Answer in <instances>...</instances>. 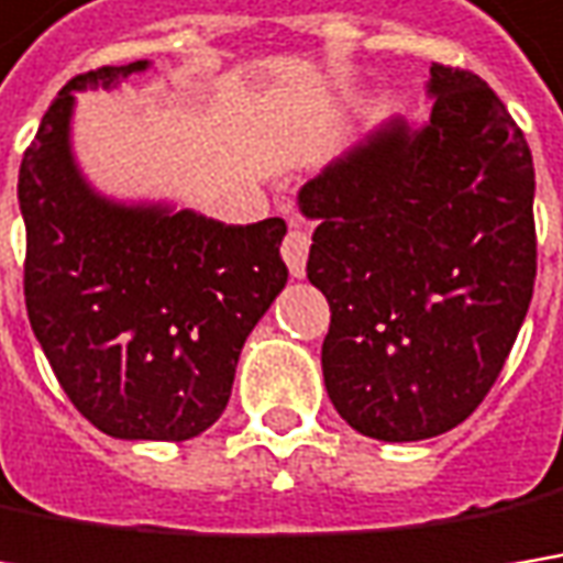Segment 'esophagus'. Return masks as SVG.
Returning <instances> with one entry per match:
<instances>
[{"mask_svg": "<svg viewBox=\"0 0 563 563\" xmlns=\"http://www.w3.org/2000/svg\"><path fill=\"white\" fill-rule=\"evenodd\" d=\"M280 251L286 267H289V274H292V277H302V274H306V257H309V235H306L296 222H289V232H286V239H283Z\"/></svg>", "mask_w": 563, "mask_h": 563, "instance_id": "34e87169", "label": "esophagus"}]
</instances>
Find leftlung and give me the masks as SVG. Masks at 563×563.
I'll return each instance as SVG.
<instances>
[{
	"label": "left lung",
	"instance_id": "1",
	"mask_svg": "<svg viewBox=\"0 0 563 563\" xmlns=\"http://www.w3.org/2000/svg\"><path fill=\"white\" fill-rule=\"evenodd\" d=\"M430 120H391L299 190L331 306L321 369L363 437L459 427L497 382L536 286L532 152L494 88L430 66Z\"/></svg>",
	"mask_w": 563,
	"mask_h": 563
}]
</instances>
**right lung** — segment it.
Returning a JSON list of instances; mask_svg holds the SVG:
<instances>
[{"label":"right lung","mask_w":563,"mask_h":563,"mask_svg":"<svg viewBox=\"0 0 563 563\" xmlns=\"http://www.w3.org/2000/svg\"><path fill=\"white\" fill-rule=\"evenodd\" d=\"M146 66L69 79L24 150V306L85 420L117 440L181 443L225 411L245 338L286 286V222L123 207L85 184L69 150L73 91Z\"/></svg>","instance_id":"right-lung-1"}]
</instances>
